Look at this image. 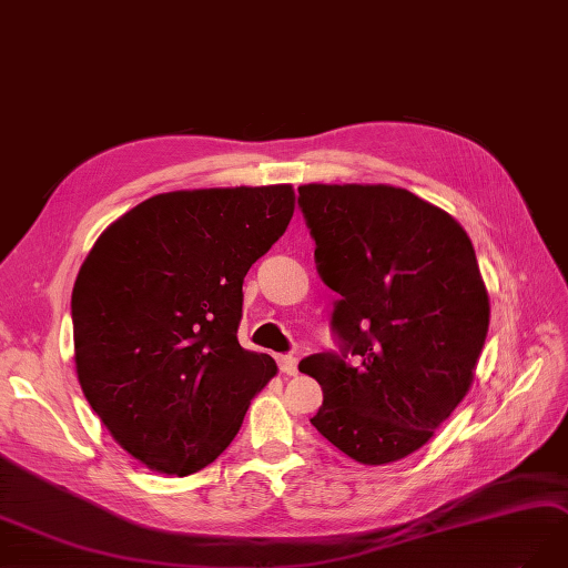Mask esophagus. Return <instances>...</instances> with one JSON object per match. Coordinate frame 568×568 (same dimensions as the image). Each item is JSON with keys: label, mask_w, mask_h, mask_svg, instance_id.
Listing matches in <instances>:
<instances>
[{"label": "esophagus", "mask_w": 568, "mask_h": 568, "mask_svg": "<svg viewBox=\"0 0 568 568\" xmlns=\"http://www.w3.org/2000/svg\"><path fill=\"white\" fill-rule=\"evenodd\" d=\"M297 358L295 355H278V367H281V372L283 374H287V376H295L300 369H297Z\"/></svg>", "instance_id": "esophagus-1"}]
</instances>
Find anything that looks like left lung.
Returning a JSON list of instances; mask_svg holds the SVG:
<instances>
[{
    "instance_id": "1",
    "label": "left lung",
    "mask_w": 568,
    "mask_h": 568,
    "mask_svg": "<svg viewBox=\"0 0 568 568\" xmlns=\"http://www.w3.org/2000/svg\"><path fill=\"white\" fill-rule=\"evenodd\" d=\"M339 351L300 372L323 388L316 430L365 466L424 447L464 400L489 329L473 243L452 215L388 184H304Z\"/></svg>"
}]
</instances>
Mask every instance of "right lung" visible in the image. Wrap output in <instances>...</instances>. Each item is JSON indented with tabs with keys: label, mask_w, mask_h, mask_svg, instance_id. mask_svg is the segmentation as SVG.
Listing matches in <instances>:
<instances>
[{
	"label": "right lung",
	"mask_w": 568,
	"mask_h": 568,
	"mask_svg": "<svg viewBox=\"0 0 568 568\" xmlns=\"http://www.w3.org/2000/svg\"><path fill=\"white\" fill-rule=\"evenodd\" d=\"M295 213L290 184L142 201L95 241L72 290L89 405L146 468L192 475L236 437L276 374L239 344L243 278Z\"/></svg>",
	"instance_id": "obj_1"
}]
</instances>
